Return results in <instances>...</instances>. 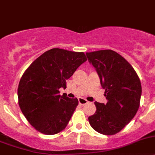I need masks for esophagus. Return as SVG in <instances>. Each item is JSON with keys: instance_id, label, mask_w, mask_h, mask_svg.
I'll return each instance as SVG.
<instances>
[{"instance_id": "34e87169", "label": "esophagus", "mask_w": 155, "mask_h": 155, "mask_svg": "<svg viewBox=\"0 0 155 155\" xmlns=\"http://www.w3.org/2000/svg\"><path fill=\"white\" fill-rule=\"evenodd\" d=\"M78 102H79V104H81V105H84V104H87L88 101H87L86 99L80 97V98H78Z\"/></svg>"}]
</instances>
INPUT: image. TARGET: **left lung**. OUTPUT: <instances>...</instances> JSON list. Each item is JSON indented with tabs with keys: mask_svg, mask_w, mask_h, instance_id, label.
<instances>
[{
	"mask_svg": "<svg viewBox=\"0 0 155 155\" xmlns=\"http://www.w3.org/2000/svg\"><path fill=\"white\" fill-rule=\"evenodd\" d=\"M90 64L97 71L107 104L95 102V113L88 117L99 133L112 135L121 131L134 118L141 96L139 78L132 66L113 50L87 52Z\"/></svg>",
	"mask_w": 155,
	"mask_h": 155,
	"instance_id": "left-lung-1",
	"label": "left lung"
}]
</instances>
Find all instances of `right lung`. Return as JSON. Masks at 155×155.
Wrapping results in <instances>:
<instances>
[{
	"mask_svg": "<svg viewBox=\"0 0 155 155\" xmlns=\"http://www.w3.org/2000/svg\"><path fill=\"white\" fill-rule=\"evenodd\" d=\"M86 61L84 52L51 48L26 69L17 91L19 105L36 130L54 135L65 129L78 100L61 96L59 89L66 87V80Z\"/></svg>",
	"mask_w": 155,
	"mask_h": 155,
	"instance_id": "1",
	"label": "right lung"
}]
</instances>
